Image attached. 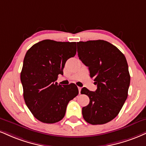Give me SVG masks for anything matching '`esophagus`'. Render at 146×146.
I'll use <instances>...</instances> for the list:
<instances>
[{
	"mask_svg": "<svg viewBox=\"0 0 146 146\" xmlns=\"http://www.w3.org/2000/svg\"><path fill=\"white\" fill-rule=\"evenodd\" d=\"M78 90H79V93H80V94L81 90H82V88H81V87H78Z\"/></svg>",
	"mask_w": 146,
	"mask_h": 146,
	"instance_id": "1",
	"label": "esophagus"
}]
</instances>
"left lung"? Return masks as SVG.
Returning a JSON list of instances; mask_svg holds the SVG:
<instances>
[{"label":"left lung","instance_id":"left-lung-1","mask_svg":"<svg viewBox=\"0 0 146 146\" xmlns=\"http://www.w3.org/2000/svg\"><path fill=\"white\" fill-rule=\"evenodd\" d=\"M80 59L88 66L97 89L83 88L90 103L82 108L88 123L103 124L117 116L127 99L131 77L125 56L116 47L103 40L77 43Z\"/></svg>","mask_w":146,"mask_h":146}]
</instances>
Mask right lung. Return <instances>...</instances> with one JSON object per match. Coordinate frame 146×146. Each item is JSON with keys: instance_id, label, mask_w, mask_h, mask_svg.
Segmentation results:
<instances>
[{"instance_id": "add662e5", "label": "right lung", "mask_w": 146, "mask_h": 146, "mask_svg": "<svg viewBox=\"0 0 146 146\" xmlns=\"http://www.w3.org/2000/svg\"><path fill=\"white\" fill-rule=\"evenodd\" d=\"M76 42L46 39L26 52L20 74L23 95L33 115L43 123L59 122L65 115L68 102L78 94L75 84H58L66 60L75 56Z\"/></svg>"}]
</instances>
